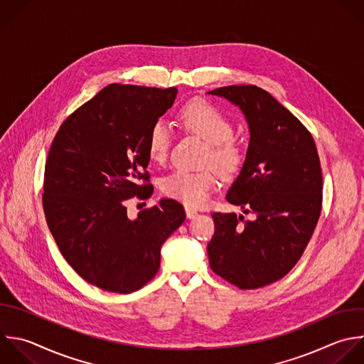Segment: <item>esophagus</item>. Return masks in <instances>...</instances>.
I'll return each mask as SVG.
<instances>
[{
    "instance_id": "34e87169",
    "label": "esophagus",
    "mask_w": 364,
    "mask_h": 364,
    "mask_svg": "<svg viewBox=\"0 0 364 364\" xmlns=\"http://www.w3.org/2000/svg\"><path fill=\"white\" fill-rule=\"evenodd\" d=\"M185 212H186V218L189 219H193L195 216H198V212L195 209H191V208H185Z\"/></svg>"
}]
</instances>
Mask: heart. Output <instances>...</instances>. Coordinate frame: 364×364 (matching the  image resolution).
<instances>
[{"label": "heart", "instance_id": "obj_1", "mask_svg": "<svg viewBox=\"0 0 364 364\" xmlns=\"http://www.w3.org/2000/svg\"><path fill=\"white\" fill-rule=\"evenodd\" d=\"M183 129L208 142L203 164L213 166L220 175H232L245 161L243 144L233 136L235 124L230 117L206 100H191L178 114ZM172 145L171 127L155 121L148 132V154L152 162L164 164ZM216 186V175L212 169L185 171L178 169L168 175L162 183V192L188 208L203 206L212 189Z\"/></svg>", "mask_w": 364, "mask_h": 364}]
</instances>
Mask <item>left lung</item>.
I'll return each mask as SVG.
<instances>
[{"mask_svg": "<svg viewBox=\"0 0 364 364\" xmlns=\"http://www.w3.org/2000/svg\"><path fill=\"white\" fill-rule=\"evenodd\" d=\"M245 114L250 142L226 200L255 219L213 212L210 269L239 289H257L286 276L301 257L321 212L323 178L309 129L256 85L210 91Z\"/></svg>", "mask_w": 364, "mask_h": 364, "instance_id": "left-lung-1", "label": "left lung"}]
</instances>
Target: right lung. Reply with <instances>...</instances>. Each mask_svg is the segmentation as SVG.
Wrapping results in <instances>:
<instances>
[{"mask_svg": "<svg viewBox=\"0 0 364 364\" xmlns=\"http://www.w3.org/2000/svg\"><path fill=\"white\" fill-rule=\"evenodd\" d=\"M176 92L111 84L75 109L51 144L43 192L47 225L70 266L102 290L132 293L151 282L162 243L185 220L173 199L135 220L125 208L128 199L154 193L148 132Z\"/></svg>", "mask_w": 364, "mask_h": 364, "instance_id": "right-lung-1", "label": "right lung"}]
</instances>
